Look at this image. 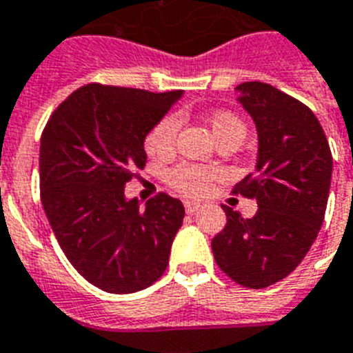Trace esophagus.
Wrapping results in <instances>:
<instances>
[{
  "mask_svg": "<svg viewBox=\"0 0 353 353\" xmlns=\"http://www.w3.org/2000/svg\"><path fill=\"white\" fill-rule=\"evenodd\" d=\"M185 213H190V215H193L194 211H199L200 204L199 202H185Z\"/></svg>",
  "mask_w": 353,
  "mask_h": 353,
  "instance_id": "34e87169",
  "label": "esophagus"
}]
</instances>
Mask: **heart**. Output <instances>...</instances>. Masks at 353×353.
<instances>
[{
	"mask_svg": "<svg viewBox=\"0 0 353 353\" xmlns=\"http://www.w3.org/2000/svg\"><path fill=\"white\" fill-rule=\"evenodd\" d=\"M211 129L215 138L228 137V134H242L246 137V125L241 118L233 112L221 111L210 118ZM180 129V118L176 114H169L162 118L145 138V149L153 154H168L174 148L176 134ZM219 171L215 168H205L196 163H179L165 173L168 184L174 191L184 196H202L208 193L211 182Z\"/></svg>",
	"mask_w": 353,
	"mask_h": 353,
	"instance_id": "1",
	"label": "heart"
}]
</instances>
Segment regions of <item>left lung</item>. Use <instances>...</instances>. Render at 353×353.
Returning a JSON list of instances; mask_svg holds the SVG:
<instances>
[{
	"mask_svg": "<svg viewBox=\"0 0 353 353\" xmlns=\"http://www.w3.org/2000/svg\"><path fill=\"white\" fill-rule=\"evenodd\" d=\"M259 134L255 173L233 193L255 199L252 219L222 205L224 230L211 241L222 272L252 290L283 281L317 239L328 204L332 151L310 107L262 81L236 87Z\"/></svg>",
	"mask_w": 353,
	"mask_h": 353,
	"instance_id": "left-lung-1",
	"label": "left lung"
}]
</instances>
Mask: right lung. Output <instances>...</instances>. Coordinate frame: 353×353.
<instances>
[{
  "label": "right lung",
  "instance_id": "add662e5",
  "mask_svg": "<svg viewBox=\"0 0 353 353\" xmlns=\"http://www.w3.org/2000/svg\"><path fill=\"white\" fill-rule=\"evenodd\" d=\"M180 97L89 83L61 101L43 129L45 215L70 264L103 292H140L168 268L184 205L160 193L140 208L123 188L145 165V137Z\"/></svg>",
  "mask_w": 353,
  "mask_h": 353
}]
</instances>
